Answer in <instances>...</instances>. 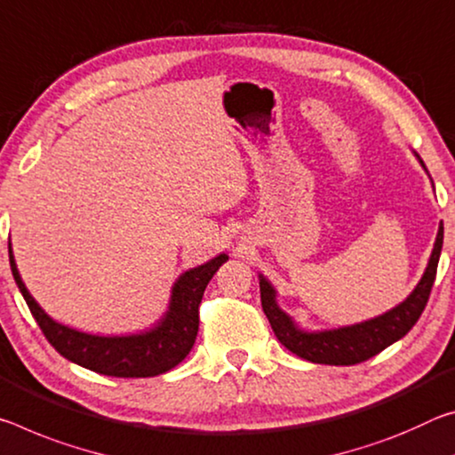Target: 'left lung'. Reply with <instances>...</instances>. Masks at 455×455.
I'll list each match as a JSON object with an SVG mask.
<instances>
[{"label":"left lung","mask_w":455,"mask_h":455,"mask_svg":"<svg viewBox=\"0 0 455 455\" xmlns=\"http://www.w3.org/2000/svg\"><path fill=\"white\" fill-rule=\"evenodd\" d=\"M421 167L426 169V163L417 153H413ZM427 173V169H426ZM434 185V181H431ZM443 245V223H439L434 250H431L429 262L421 280L417 282L413 292L397 307L383 312L375 318L363 320V323L339 326V329L324 331H307L298 326L296 320L280 308L278 292L272 286L264 274H258L259 278V294H262V308L272 324V331L278 340L290 353L318 364H356L371 359V356L385 351L387 347L403 339L413 329L417 318L421 316L426 308L427 298L434 286L439 254Z\"/></svg>","instance_id":"obj_1"}]
</instances>
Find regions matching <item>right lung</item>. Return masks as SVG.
<instances>
[{"label":"right lung","instance_id":"add662e5","mask_svg":"<svg viewBox=\"0 0 455 455\" xmlns=\"http://www.w3.org/2000/svg\"><path fill=\"white\" fill-rule=\"evenodd\" d=\"M7 248H10L13 280L50 345L64 359L108 377H155L177 367L189 355L196 342L199 331V302L205 288L220 266L229 259L228 254H218L210 262L183 272L171 288L167 310L151 329L137 334H121V337H100V334L70 329L52 318L36 302L21 280L12 242L7 243Z\"/></svg>","mask_w":455,"mask_h":455}]
</instances>
